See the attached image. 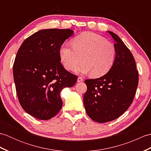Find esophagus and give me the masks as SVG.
I'll return each mask as SVG.
<instances>
[{
    "label": "esophagus",
    "mask_w": 151,
    "mask_h": 151,
    "mask_svg": "<svg viewBox=\"0 0 151 151\" xmlns=\"http://www.w3.org/2000/svg\"><path fill=\"white\" fill-rule=\"evenodd\" d=\"M83 81V78L82 77H78V79H77V82H82Z\"/></svg>",
    "instance_id": "1"
}]
</instances>
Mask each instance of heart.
<instances>
[{"mask_svg":"<svg viewBox=\"0 0 151 151\" xmlns=\"http://www.w3.org/2000/svg\"><path fill=\"white\" fill-rule=\"evenodd\" d=\"M72 47L62 44L59 55L63 66L67 70H73L83 62L76 72L89 73L94 78L105 75L113 67L116 59V49L110 41L100 35L85 32L74 37Z\"/></svg>","mask_w":151,"mask_h":151,"instance_id":"1","label":"heart"}]
</instances>
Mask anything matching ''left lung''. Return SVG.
I'll return each instance as SVG.
<instances>
[{
	"mask_svg": "<svg viewBox=\"0 0 151 151\" xmlns=\"http://www.w3.org/2000/svg\"><path fill=\"white\" fill-rule=\"evenodd\" d=\"M115 41L116 59L105 75L84 81L86 113L92 120L103 123L124 114L134 100L138 85V72L132 54L117 35L108 31Z\"/></svg>",
	"mask_w": 151,
	"mask_h": 151,
	"instance_id": "1",
	"label": "left lung"
}]
</instances>
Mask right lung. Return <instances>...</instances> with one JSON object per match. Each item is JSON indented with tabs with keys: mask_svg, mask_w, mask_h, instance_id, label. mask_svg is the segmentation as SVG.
<instances>
[{
	"mask_svg": "<svg viewBox=\"0 0 151 151\" xmlns=\"http://www.w3.org/2000/svg\"><path fill=\"white\" fill-rule=\"evenodd\" d=\"M70 29L41 30L22 43L14 63V78L22 108L32 116L48 120L58 114L60 92L75 84L77 76L60 62L59 49L73 34Z\"/></svg>",
	"mask_w": 151,
	"mask_h": 151,
	"instance_id": "add662e5",
	"label": "right lung"
}]
</instances>
